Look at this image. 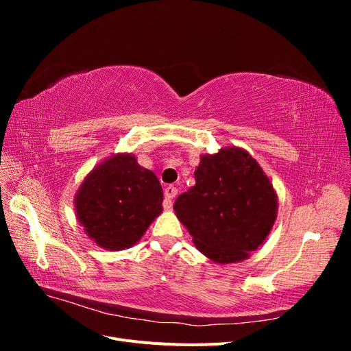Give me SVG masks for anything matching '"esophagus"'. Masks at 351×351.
I'll return each mask as SVG.
<instances>
[{"mask_svg":"<svg viewBox=\"0 0 351 351\" xmlns=\"http://www.w3.org/2000/svg\"><path fill=\"white\" fill-rule=\"evenodd\" d=\"M178 193V190L174 186H167L164 189V197H165V208L169 209L173 205V197H176Z\"/></svg>","mask_w":351,"mask_h":351,"instance_id":"1","label":"esophagus"}]
</instances>
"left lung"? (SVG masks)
<instances>
[{"mask_svg":"<svg viewBox=\"0 0 351 351\" xmlns=\"http://www.w3.org/2000/svg\"><path fill=\"white\" fill-rule=\"evenodd\" d=\"M195 180L174 204L195 246L219 265L247 259L277 219L278 196L271 180L239 146L200 155Z\"/></svg>","mask_w":351,"mask_h":351,"instance_id":"left-lung-1","label":"left lung"}]
</instances>
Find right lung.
Masks as SVG:
<instances>
[{"mask_svg": "<svg viewBox=\"0 0 351 351\" xmlns=\"http://www.w3.org/2000/svg\"><path fill=\"white\" fill-rule=\"evenodd\" d=\"M162 187L133 154H114L95 165L74 196L76 218L88 237L107 250L139 241L162 212Z\"/></svg>", "mask_w": 351, "mask_h": 351, "instance_id": "obj_1", "label": "right lung"}]
</instances>
